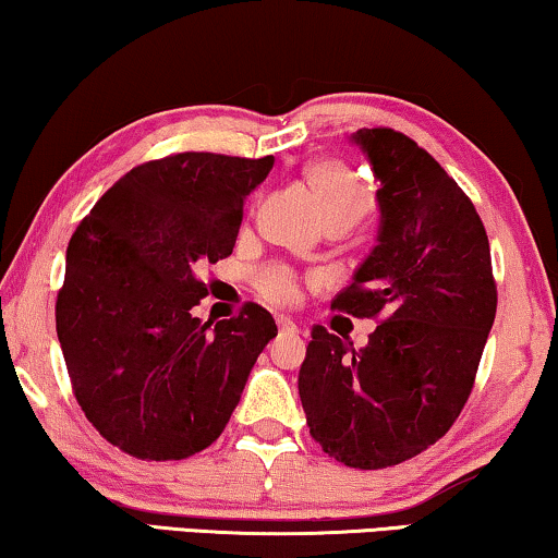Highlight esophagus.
I'll list each match as a JSON object with an SVG mask.
<instances>
[{
	"instance_id": "obj_1",
	"label": "esophagus",
	"mask_w": 558,
	"mask_h": 558,
	"mask_svg": "<svg viewBox=\"0 0 558 558\" xmlns=\"http://www.w3.org/2000/svg\"><path fill=\"white\" fill-rule=\"evenodd\" d=\"M277 325H279L281 332H287V335H296V332H299V327L294 325L292 319L284 317V314H279V317H277Z\"/></svg>"
}]
</instances>
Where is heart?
<instances>
[{"mask_svg":"<svg viewBox=\"0 0 558 558\" xmlns=\"http://www.w3.org/2000/svg\"><path fill=\"white\" fill-rule=\"evenodd\" d=\"M306 181L312 185L322 219L357 221L373 208V193L367 183L337 160H319L310 168ZM259 289L274 302H289L296 296V279L287 269H271L259 277Z\"/></svg>","mask_w":558,"mask_h":558,"instance_id":"b5f03b06","label":"heart"}]
</instances>
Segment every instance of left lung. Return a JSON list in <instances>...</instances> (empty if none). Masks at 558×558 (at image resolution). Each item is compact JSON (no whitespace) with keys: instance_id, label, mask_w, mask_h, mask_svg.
I'll list each match as a JSON object with an SVG mask.
<instances>
[{"instance_id":"obj_1","label":"left lung","mask_w":558,"mask_h":558,"mask_svg":"<svg viewBox=\"0 0 558 558\" xmlns=\"http://www.w3.org/2000/svg\"><path fill=\"white\" fill-rule=\"evenodd\" d=\"M350 141L373 166L379 226L332 310L379 325L365 347L312 327L299 398L325 453L375 471L450 430L498 299L481 216L438 160L390 128H365Z\"/></svg>"}]
</instances>
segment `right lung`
Listing matches in <instances>:
<instances>
[{
  "instance_id": "right-lung-1",
  "label": "right lung",
  "mask_w": 558,
  "mask_h": 558,
  "mask_svg": "<svg viewBox=\"0 0 558 558\" xmlns=\"http://www.w3.org/2000/svg\"><path fill=\"white\" fill-rule=\"evenodd\" d=\"M271 168L274 156L150 160L72 233L58 339L80 408L123 453L181 460L211 446L277 337L254 302L214 327L191 314L208 294L196 271L231 256L244 201Z\"/></svg>"
}]
</instances>
